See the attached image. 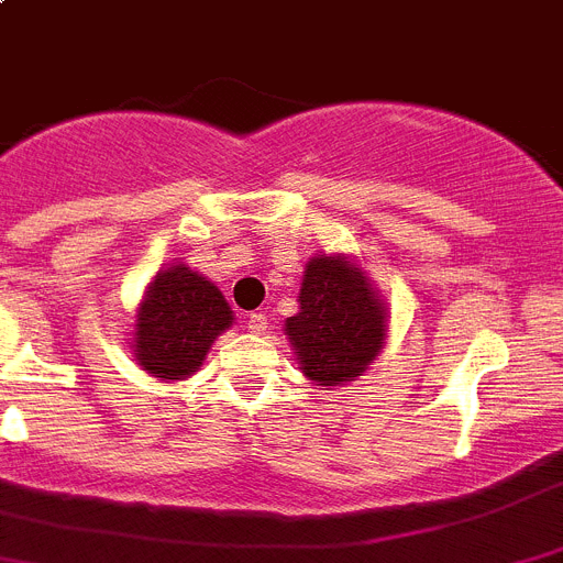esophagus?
Here are the masks:
<instances>
[{
  "label": "esophagus",
  "instance_id": "1",
  "mask_svg": "<svg viewBox=\"0 0 563 563\" xmlns=\"http://www.w3.org/2000/svg\"><path fill=\"white\" fill-rule=\"evenodd\" d=\"M267 329V316L265 312H251L247 316V332H254V334H262Z\"/></svg>",
  "mask_w": 563,
  "mask_h": 563
}]
</instances>
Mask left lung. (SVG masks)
Listing matches in <instances>:
<instances>
[{
    "label": "left lung",
    "instance_id": "left-lung-1",
    "mask_svg": "<svg viewBox=\"0 0 563 563\" xmlns=\"http://www.w3.org/2000/svg\"><path fill=\"white\" fill-rule=\"evenodd\" d=\"M388 309L363 267L349 256H316L303 267L298 312L285 321L303 376L321 385L352 383L376 360Z\"/></svg>",
    "mask_w": 563,
    "mask_h": 563
}]
</instances>
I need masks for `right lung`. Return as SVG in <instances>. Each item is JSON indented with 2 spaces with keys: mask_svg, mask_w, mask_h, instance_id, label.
<instances>
[{
  "mask_svg": "<svg viewBox=\"0 0 563 563\" xmlns=\"http://www.w3.org/2000/svg\"><path fill=\"white\" fill-rule=\"evenodd\" d=\"M231 323L234 312L223 292L198 271L173 265L153 278L139 303L133 357L158 379H187Z\"/></svg>",
  "mask_w": 563,
  "mask_h": 563,
  "instance_id": "add662e5",
  "label": "right lung"
}]
</instances>
